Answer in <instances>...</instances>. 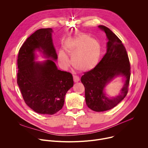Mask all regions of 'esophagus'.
<instances>
[{"label": "esophagus", "mask_w": 148, "mask_h": 148, "mask_svg": "<svg viewBox=\"0 0 148 148\" xmlns=\"http://www.w3.org/2000/svg\"><path fill=\"white\" fill-rule=\"evenodd\" d=\"M73 79H74V82H78L79 81V78L78 76L76 75H73Z\"/></svg>", "instance_id": "1"}]
</instances>
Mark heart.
<instances>
[{"instance_id": "1", "label": "heart", "mask_w": 148, "mask_h": 148, "mask_svg": "<svg viewBox=\"0 0 148 148\" xmlns=\"http://www.w3.org/2000/svg\"><path fill=\"white\" fill-rule=\"evenodd\" d=\"M66 49L71 56L72 66L81 71L93 69L97 64L101 53L98 41L86 34H81L69 42ZM59 60L62 65L69 64V58L63 51L60 52Z\"/></svg>"}]
</instances>
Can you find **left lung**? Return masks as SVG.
<instances>
[{
  "mask_svg": "<svg viewBox=\"0 0 148 148\" xmlns=\"http://www.w3.org/2000/svg\"><path fill=\"white\" fill-rule=\"evenodd\" d=\"M108 38L107 50L101 60L91 70L84 73L81 81L85 87L86 104L89 108L102 112L115 107L128 94L131 76V65L127 51L122 41L108 27L98 26ZM126 78L121 94L110 99L103 92V88L114 76Z\"/></svg>",
  "mask_w": 148,
  "mask_h": 148,
  "instance_id": "8db88e82",
  "label": "left lung"
}]
</instances>
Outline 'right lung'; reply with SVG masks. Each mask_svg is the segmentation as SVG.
<instances>
[{
  "instance_id": "obj_1",
  "label": "right lung",
  "mask_w": 148,
  "mask_h": 148,
  "mask_svg": "<svg viewBox=\"0 0 148 148\" xmlns=\"http://www.w3.org/2000/svg\"><path fill=\"white\" fill-rule=\"evenodd\" d=\"M51 28L40 29L29 37L21 46L17 57V83L23 98L37 113L53 115L64 105V97L73 86V75L57 69L53 60L57 54ZM41 48L52 60L43 63L34 61V51Z\"/></svg>"
}]
</instances>
